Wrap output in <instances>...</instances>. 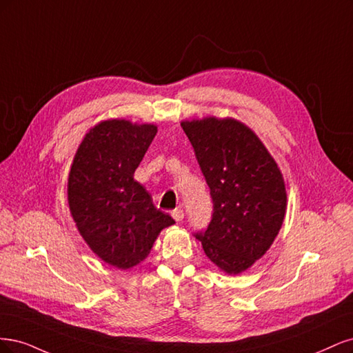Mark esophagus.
Returning <instances> with one entry per match:
<instances>
[{"label": "esophagus", "instance_id": "1", "mask_svg": "<svg viewBox=\"0 0 353 353\" xmlns=\"http://www.w3.org/2000/svg\"><path fill=\"white\" fill-rule=\"evenodd\" d=\"M172 217H173L176 221H181V220L185 219V212H183V210L176 208V210L172 211Z\"/></svg>", "mask_w": 353, "mask_h": 353}]
</instances>
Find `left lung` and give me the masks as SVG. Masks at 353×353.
Segmentation results:
<instances>
[{
	"label": "left lung",
	"instance_id": "1",
	"mask_svg": "<svg viewBox=\"0 0 353 353\" xmlns=\"http://www.w3.org/2000/svg\"><path fill=\"white\" fill-rule=\"evenodd\" d=\"M212 199L211 221L195 232L212 263L229 274L251 267L280 230L286 189L280 170L241 121L215 117L181 123Z\"/></svg>",
	"mask_w": 353,
	"mask_h": 353
}]
</instances>
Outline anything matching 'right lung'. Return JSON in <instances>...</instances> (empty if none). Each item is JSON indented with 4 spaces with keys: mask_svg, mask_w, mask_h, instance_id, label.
<instances>
[{
    "mask_svg": "<svg viewBox=\"0 0 353 353\" xmlns=\"http://www.w3.org/2000/svg\"><path fill=\"white\" fill-rule=\"evenodd\" d=\"M157 134L154 124L102 121L85 136L69 174V205L79 232L110 265L128 270L174 224L133 179Z\"/></svg>",
    "mask_w": 353,
    "mask_h": 353,
    "instance_id": "right-lung-1",
    "label": "right lung"
}]
</instances>
